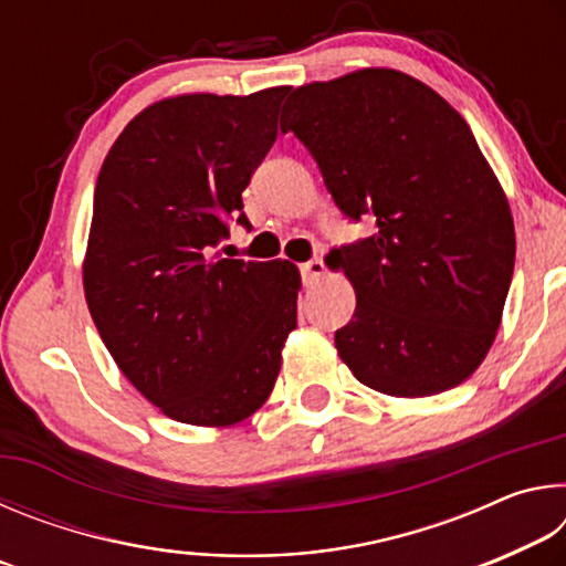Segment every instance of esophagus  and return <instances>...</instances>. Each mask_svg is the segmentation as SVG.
<instances>
[{
	"mask_svg": "<svg viewBox=\"0 0 566 566\" xmlns=\"http://www.w3.org/2000/svg\"><path fill=\"white\" fill-rule=\"evenodd\" d=\"M322 276H324V262L319 260V256H317V260H310V262L302 264V280H304L306 286L317 284Z\"/></svg>",
	"mask_w": 566,
	"mask_h": 566,
	"instance_id": "obj_1",
	"label": "esophagus"
}]
</instances>
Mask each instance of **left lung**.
Listing matches in <instances>:
<instances>
[{
    "mask_svg": "<svg viewBox=\"0 0 566 566\" xmlns=\"http://www.w3.org/2000/svg\"><path fill=\"white\" fill-rule=\"evenodd\" d=\"M344 214L377 232L332 249L357 294L334 334L361 385L432 397L462 385L502 324L514 219L490 161L452 104L405 72L367 66L292 92L282 109Z\"/></svg>",
    "mask_w": 566,
    "mask_h": 566,
    "instance_id": "obj_1",
    "label": "left lung"
}]
</instances>
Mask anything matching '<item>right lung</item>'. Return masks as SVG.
Segmentation results:
<instances>
[{"label": "right lung", "mask_w": 566, "mask_h": 566, "mask_svg": "<svg viewBox=\"0 0 566 566\" xmlns=\"http://www.w3.org/2000/svg\"><path fill=\"white\" fill-rule=\"evenodd\" d=\"M286 87L177 94L114 142L94 189L84 296L122 375L161 415L232 427L272 395L300 270L219 260L227 219L276 139Z\"/></svg>", "instance_id": "right-lung-1"}]
</instances>
